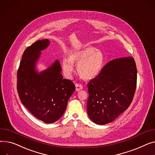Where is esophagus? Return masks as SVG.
Instances as JSON below:
<instances>
[{
    "instance_id": "esophagus-1",
    "label": "esophagus",
    "mask_w": 155,
    "mask_h": 155,
    "mask_svg": "<svg viewBox=\"0 0 155 155\" xmlns=\"http://www.w3.org/2000/svg\"><path fill=\"white\" fill-rule=\"evenodd\" d=\"M75 87H76V89H75L76 91H78L83 89V86H82L81 84H75Z\"/></svg>"
}]
</instances>
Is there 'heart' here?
Returning <instances> with one entry per match:
<instances>
[{
	"label": "heart",
	"mask_w": 155,
	"mask_h": 155,
	"mask_svg": "<svg viewBox=\"0 0 155 155\" xmlns=\"http://www.w3.org/2000/svg\"><path fill=\"white\" fill-rule=\"evenodd\" d=\"M104 63V55L94 47L87 46L71 50L68 57L61 60V66L66 76L70 77L74 70V64H77V71L81 78L90 80L98 76Z\"/></svg>",
	"instance_id": "obj_1"
}]
</instances>
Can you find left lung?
<instances>
[{
  "label": "left lung",
  "instance_id": "1",
  "mask_svg": "<svg viewBox=\"0 0 155 155\" xmlns=\"http://www.w3.org/2000/svg\"><path fill=\"white\" fill-rule=\"evenodd\" d=\"M137 80L133 57L119 58L107 64L87 85V113L91 120L97 125H105L127 110L135 94Z\"/></svg>",
  "mask_w": 155,
  "mask_h": 155
}]
</instances>
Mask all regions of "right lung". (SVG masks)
<instances>
[{"label": "right lung", "mask_w": 155, "mask_h": 155, "mask_svg": "<svg viewBox=\"0 0 155 155\" xmlns=\"http://www.w3.org/2000/svg\"><path fill=\"white\" fill-rule=\"evenodd\" d=\"M49 45L48 39L39 40L26 48L17 71V88L22 104L34 117L53 123L64 115L75 87L63 78L58 60L46 69L37 70L41 51Z\"/></svg>", "instance_id": "right-lung-1"}]
</instances>
